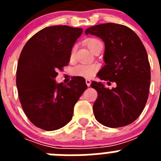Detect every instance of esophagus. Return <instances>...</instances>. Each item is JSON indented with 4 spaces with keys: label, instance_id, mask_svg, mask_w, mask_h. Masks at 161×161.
<instances>
[{
    "label": "esophagus",
    "instance_id": "obj_1",
    "mask_svg": "<svg viewBox=\"0 0 161 161\" xmlns=\"http://www.w3.org/2000/svg\"><path fill=\"white\" fill-rule=\"evenodd\" d=\"M85 83H86V85H87V86H90V85H91V80H89V79L85 80Z\"/></svg>",
    "mask_w": 161,
    "mask_h": 161
}]
</instances>
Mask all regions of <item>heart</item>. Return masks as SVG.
Segmentation results:
<instances>
[{
    "label": "heart",
    "mask_w": 161,
    "mask_h": 161,
    "mask_svg": "<svg viewBox=\"0 0 161 161\" xmlns=\"http://www.w3.org/2000/svg\"><path fill=\"white\" fill-rule=\"evenodd\" d=\"M101 41L94 38H91L85 41V44L87 45L88 48L93 52L94 48L98 43H100ZM75 52V47H73L71 51L70 59H72L74 56ZM98 68L96 64H79L76 66L72 69V74L74 76H80L84 78H91L93 77L96 74Z\"/></svg>",
    "instance_id": "obj_1"
}]
</instances>
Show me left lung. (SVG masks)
I'll return each instance as SVG.
<instances>
[{
  "mask_svg": "<svg viewBox=\"0 0 161 161\" xmlns=\"http://www.w3.org/2000/svg\"><path fill=\"white\" fill-rule=\"evenodd\" d=\"M89 34L105 42L106 64L97 76L107 85L116 83L111 89L102 82L91 84L98 93L93 107L95 119L111 128L130 124L141 114L148 97L151 71L146 49L136 33L120 24L94 25L85 31Z\"/></svg>",
  "mask_w": 161,
  "mask_h": 161,
  "instance_id": "8db88e82",
  "label": "left lung"
}]
</instances>
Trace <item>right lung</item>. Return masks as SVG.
I'll return each instance as SVG.
<instances>
[{
	"label": "right lung",
	"instance_id": "right-lung-1",
	"mask_svg": "<svg viewBox=\"0 0 161 161\" xmlns=\"http://www.w3.org/2000/svg\"><path fill=\"white\" fill-rule=\"evenodd\" d=\"M83 30L68 25L48 26L33 35L22 49L16 84L24 113L38 128L55 130L71 121L75 104L87 89L83 77L57 84L58 70L70 60L74 43Z\"/></svg>",
	"mask_w": 161,
	"mask_h": 161
}]
</instances>
